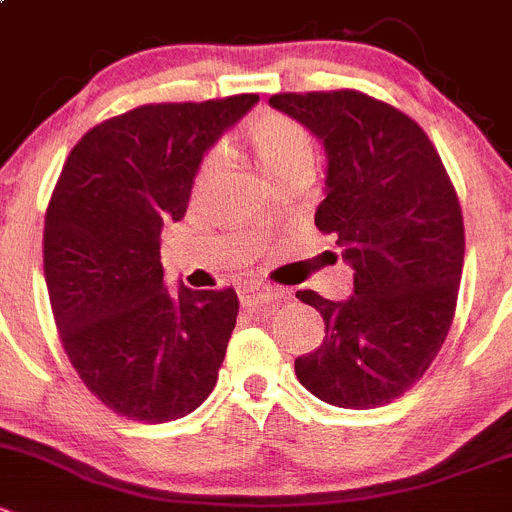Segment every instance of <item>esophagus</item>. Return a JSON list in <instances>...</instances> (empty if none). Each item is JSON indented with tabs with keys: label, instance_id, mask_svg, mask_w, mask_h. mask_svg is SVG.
I'll return each mask as SVG.
<instances>
[{
	"label": "esophagus",
	"instance_id": "34e87169",
	"mask_svg": "<svg viewBox=\"0 0 512 512\" xmlns=\"http://www.w3.org/2000/svg\"><path fill=\"white\" fill-rule=\"evenodd\" d=\"M238 299H241L243 307H251V304L259 302H276V299H281V292L274 287H266V284H241Z\"/></svg>",
	"mask_w": 512,
	"mask_h": 512
}]
</instances>
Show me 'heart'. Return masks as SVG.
Segmentation results:
<instances>
[{
    "label": "heart",
    "instance_id": "1",
    "mask_svg": "<svg viewBox=\"0 0 512 512\" xmlns=\"http://www.w3.org/2000/svg\"><path fill=\"white\" fill-rule=\"evenodd\" d=\"M248 144L256 152L261 170L276 180V177L287 175V172L297 170V167H312L314 159V139L304 124L297 119L276 111H266V114L256 116L246 129ZM220 164V152L213 149L203 157L198 172H195V190H203L215 175Z\"/></svg>",
    "mask_w": 512,
    "mask_h": 512
}]
</instances>
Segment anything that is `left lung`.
Instances as JSON below:
<instances>
[{
	"mask_svg": "<svg viewBox=\"0 0 512 512\" xmlns=\"http://www.w3.org/2000/svg\"><path fill=\"white\" fill-rule=\"evenodd\" d=\"M325 144V200L314 223L355 271L353 297L297 299L325 320V340L294 360L297 378L340 409L403 396L442 350L457 309L464 223L457 190L426 131L360 91L269 98Z\"/></svg>",
	"mask_w": 512,
	"mask_h": 512,
	"instance_id": "obj_1",
	"label": "left lung"
}]
</instances>
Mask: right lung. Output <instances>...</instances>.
<instances>
[{
	"label": "right lung",
	"instance_id": "obj_1",
	"mask_svg": "<svg viewBox=\"0 0 512 512\" xmlns=\"http://www.w3.org/2000/svg\"><path fill=\"white\" fill-rule=\"evenodd\" d=\"M256 101L137 106L86 131L65 159L45 213V284L65 355L114 414L175 421L215 388L236 289L170 292L159 233L185 215L203 154Z\"/></svg>",
	"mask_w": 512,
	"mask_h": 512
}]
</instances>
